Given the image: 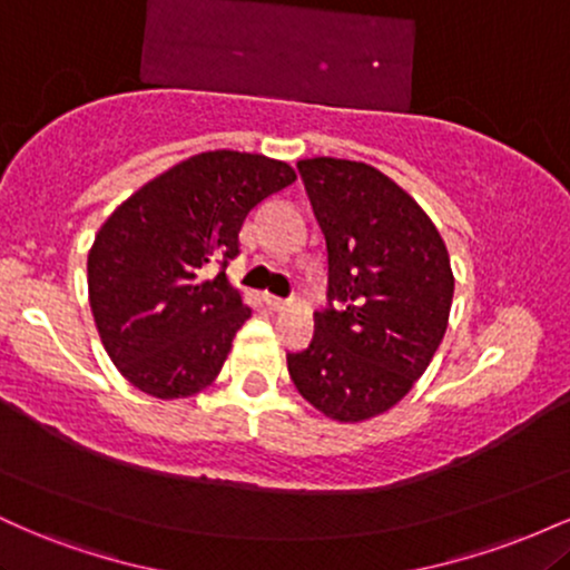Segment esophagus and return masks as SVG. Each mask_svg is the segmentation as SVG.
Returning <instances> with one entry per match:
<instances>
[{
    "mask_svg": "<svg viewBox=\"0 0 570 570\" xmlns=\"http://www.w3.org/2000/svg\"><path fill=\"white\" fill-rule=\"evenodd\" d=\"M265 303H267V307H271V311H284V307L289 305V299L276 297V294H265Z\"/></svg>",
    "mask_w": 570,
    "mask_h": 570,
    "instance_id": "34e87169",
    "label": "esophagus"
}]
</instances>
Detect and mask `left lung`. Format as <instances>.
Wrapping results in <instances>:
<instances>
[{"instance_id":"1","label":"left lung","mask_w":570,"mask_h":570,"mask_svg":"<svg viewBox=\"0 0 570 570\" xmlns=\"http://www.w3.org/2000/svg\"><path fill=\"white\" fill-rule=\"evenodd\" d=\"M330 257L326 307L286 353L297 391L326 417L381 415L429 367L448 330L453 271L440 230L389 176L356 160H299Z\"/></svg>"}]
</instances>
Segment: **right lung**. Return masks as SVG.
I'll return each mask as SVG.
<instances>
[{
    "mask_svg": "<svg viewBox=\"0 0 570 570\" xmlns=\"http://www.w3.org/2000/svg\"><path fill=\"white\" fill-rule=\"evenodd\" d=\"M294 179L265 155L200 153L104 222L88 254V294L104 348L128 383L185 399L219 375L252 316L225 267L240 254L248 212Z\"/></svg>",
    "mask_w": 570,
    "mask_h": 570,
    "instance_id": "1",
    "label": "right lung"
}]
</instances>
